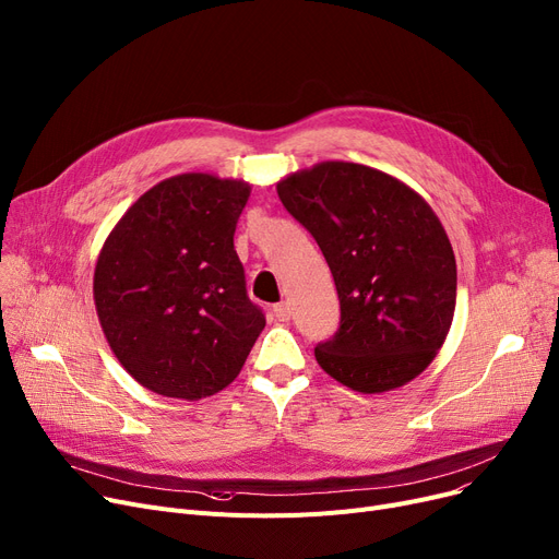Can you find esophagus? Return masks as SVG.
<instances>
[{"label": "esophagus", "instance_id": "34e87169", "mask_svg": "<svg viewBox=\"0 0 559 559\" xmlns=\"http://www.w3.org/2000/svg\"><path fill=\"white\" fill-rule=\"evenodd\" d=\"M289 314H293V310H289V306H287L285 301L274 306V318H276L278 322H287V320H289Z\"/></svg>", "mask_w": 559, "mask_h": 559}]
</instances>
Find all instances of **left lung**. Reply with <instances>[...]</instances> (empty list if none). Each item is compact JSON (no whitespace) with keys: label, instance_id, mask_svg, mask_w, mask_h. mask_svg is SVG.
<instances>
[{"label":"left lung","instance_id":"1","mask_svg":"<svg viewBox=\"0 0 559 559\" xmlns=\"http://www.w3.org/2000/svg\"><path fill=\"white\" fill-rule=\"evenodd\" d=\"M318 241L335 281L340 329L314 347L320 368L374 395L416 379L445 343L456 262L418 191L377 168L320 162L276 185Z\"/></svg>","mask_w":559,"mask_h":559}]
</instances>
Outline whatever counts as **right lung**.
Wrapping results in <instances>:
<instances>
[{"mask_svg":"<svg viewBox=\"0 0 559 559\" xmlns=\"http://www.w3.org/2000/svg\"><path fill=\"white\" fill-rule=\"evenodd\" d=\"M249 197L245 180L166 178L105 239L93 274L103 333L157 395L193 402L224 391L264 329L233 245Z\"/></svg>","mask_w":559,"mask_h":559,"instance_id":"add662e5","label":"right lung"}]
</instances>
